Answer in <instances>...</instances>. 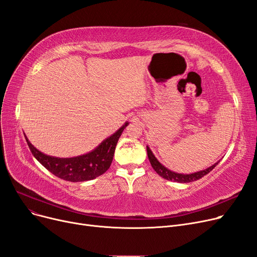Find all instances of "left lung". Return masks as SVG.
Returning a JSON list of instances; mask_svg holds the SVG:
<instances>
[{"instance_id": "obj_1", "label": "left lung", "mask_w": 257, "mask_h": 257, "mask_svg": "<svg viewBox=\"0 0 257 257\" xmlns=\"http://www.w3.org/2000/svg\"><path fill=\"white\" fill-rule=\"evenodd\" d=\"M147 153H148V159L149 162L152 166V168L155 170V172L158 173L160 176H162L163 178L167 181H173L176 183H191L194 181L199 180V178L204 177L206 174H208L210 171H212L214 169V167L219 163L216 162L215 164H213L212 166H210L209 168L200 170V171H196L193 173H177L174 171H171L170 169L167 168L163 164H161L159 162V160L155 158V155L153 154V152L151 151V149L147 146Z\"/></svg>"}]
</instances>
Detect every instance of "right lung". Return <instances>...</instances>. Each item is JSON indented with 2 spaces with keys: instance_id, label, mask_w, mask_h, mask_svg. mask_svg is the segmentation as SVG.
I'll list each match as a JSON object with an SVG mask.
<instances>
[{
  "instance_id": "1",
  "label": "right lung",
  "mask_w": 257,
  "mask_h": 257,
  "mask_svg": "<svg viewBox=\"0 0 257 257\" xmlns=\"http://www.w3.org/2000/svg\"><path fill=\"white\" fill-rule=\"evenodd\" d=\"M129 125L125 121L113 135L105 139L101 144L90 152L73 156V158H55L38 150L24 133V137L33 156L45 168L55 176L68 182H85L94 180L105 173L112 163L115 147L122 131Z\"/></svg>"
}]
</instances>
